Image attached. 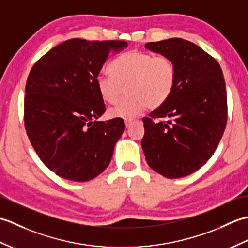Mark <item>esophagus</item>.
Wrapping results in <instances>:
<instances>
[{
    "label": "esophagus",
    "instance_id": "1",
    "mask_svg": "<svg viewBox=\"0 0 248 248\" xmlns=\"http://www.w3.org/2000/svg\"><path fill=\"white\" fill-rule=\"evenodd\" d=\"M132 119H125L124 120V124H125V127H127V128H129L130 127V124H132Z\"/></svg>",
    "mask_w": 248,
    "mask_h": 248
}]
</instances>
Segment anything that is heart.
Returning a JSON list of instances; mask_svg holds the SVG:
<instances>
[{"label":"heart","mask_w":248,"mask_h":248,"mask_svg":"<svg viewBox=\"0 0 248 248\" xmlns=\"http://www.w3.org/2000/svg\"><path fill=\"white\" fill-rule=\"evenodd\" d=\"M110 75H100L97 89L103 101L117 102L127 86L129 96L108 109L112 118L131 119L148 107H162L172 93L176 68L170 57L149 52L131 51L120 55L109 66Z\"/></svg>","instance_id":"1"}]
</instances>
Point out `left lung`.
I'll use <instances>...</instances> for the list:
<instances>
[{"instance_id": "obj_1", "label": "left lung", "mask_w": 248, "mask_h": 248, "mask_svg": "<svg viewBox=\"0 0 248 248\" xmlns=\"http://www.w3.org/2000/svg\"><path fill=\"white\" fill-rule=\"evenodd\" d=\"M145 48L170 57L176 83L170 99L144 117L141 148L157 173L186 177L207 163L224 134L227 93L223 71L207 52L182 38L148 43Z\"/></svg>"}]
</instances>
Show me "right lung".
<instances>
[{
  "mask_svg": "<svg viewBox=\"0 0 248 248\" xmlns=\"http://www.w3.org/2000/svg\"><path fill=\"white\" fill-rule=\"evenodd\" d=\"M121 40L73 38L31 68L25 85L24 125L44 164L67 180L85 182L109 164L124 119L99 121L105 105L96 80L105 61L127 48Z\"/></svg>",
  "mask_w": 248,
  "mask_h": 248,
  "instance_id": "add662e5",
  "label": "right lung"
}]
</instances>
